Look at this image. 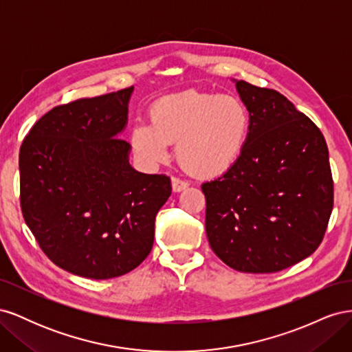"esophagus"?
Listing matches in <instances>:
<instances>
[{
  "label": "esophagus",
  "mask_w": 352,
  "mask_h": 352,
  "mask_svg": "<svg viewBox=\"0 0 352 352\" xmlns=\"http://www.w3.org/2000/svg\"><path fill=\"white\" fill-rule=\"evenodd\" d=\"M189 186V184L186 180H182L179 177H172V188H173V192H182L186 188Z\"/></svg>",
  "instance_id": "obj_1"
}]
</instances>
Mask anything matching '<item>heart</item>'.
I'll return each mask as SVG.
<instances>
[{
  "instance_id": "b5f03b06",
  "label": "heart",
  "mask_w": 352,
  "mask_h": 352,
  "mask_svg": "<svg viewBox=\"0 0 352 352\" xmlns=\"http://www.w3.org/2000/svg\"><path fill=\"white\" fill-rule=\"evenodd\" d=\"M150 122L131 131L136 155L148 164L163 163L168 144L189 173L211 177L225 173L241 155L251 129V114L239 98L198 91L168 94L150 109Z\"/></svg>"
}]
</instances>
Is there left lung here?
<instances>
[{"mask_svg": "<svg viewBox=\"0 0 352 352\" xmlns=\"http://www.w3.org/2000/svg\"><path fill=\"white\" fill-rule=\"evenodd\" d=\"M235 82L251 129L235 163L201 185L211 250L243 273H273L320 245L333 180L320 129L274 89Z\"/></svg>", "mask_w": 352, "mask_h": 352, "instance_id": "1", "label": "left lung"}]
</instances>
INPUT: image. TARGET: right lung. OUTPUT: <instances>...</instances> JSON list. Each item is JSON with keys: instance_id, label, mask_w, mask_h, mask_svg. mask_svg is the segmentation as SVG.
<instances>
[{"instance_id": "1", "label": "right lung", "mask_w": 352, "mask_h": 352, "mask_svg": "<svg viewBox=\"0 0 352 352\" xmlns=\"http://www.w3.org/2000/svg\"><path fill=\"white\" fill-rule=\"evenodd\" d=\"M133 87L52 109L20 146V206L41 250L63 270L111 279L151 252L170 177L129 163L127 124Z\"/></svg>"}]
</instances>
